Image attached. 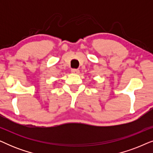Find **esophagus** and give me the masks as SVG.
<instances>
[{
  "instance_id": "esophagus-1",
  "label": "esophagus",
  "mask_w": 153,
  "mask_h": 153,
  "mask_svg": "<svg viewBox=\"0 0 153 153\" xmlns=\"http://www.w3.org/2000/svg\"><path fill=\"white\" fill-rule=\"evenodd\" d=\"M71 72H72V73H73V74H79V70H76V69H72V70H71Z\"/></svg>"
}]
</instances>
